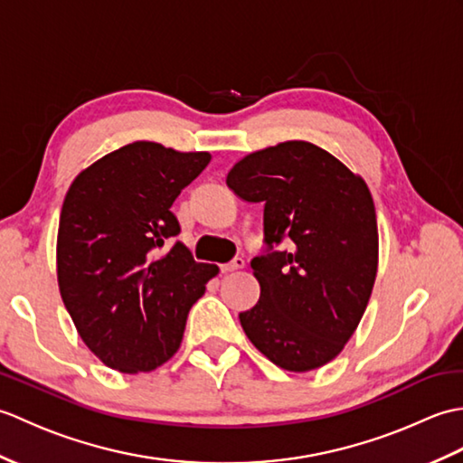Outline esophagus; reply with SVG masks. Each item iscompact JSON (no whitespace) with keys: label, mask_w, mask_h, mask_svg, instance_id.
Here are the masks:
<instances>
[{"label":"esophagus","mask_w":463,"mask_h":463,"mask_svg":"<svg viewBox=\"0 0 463 463\" xmlns=\"http://www.w3.org/2000/svg\"><path fill=\"white\" fill-rule=\"evenodd\" d=\"M241 269H244V259H241V257H237L234 260H231L229 264H222L221 267V270L226 274V272H234V270H241Z\"/></svg>","instance_id":"34e87169"}]
</instances>
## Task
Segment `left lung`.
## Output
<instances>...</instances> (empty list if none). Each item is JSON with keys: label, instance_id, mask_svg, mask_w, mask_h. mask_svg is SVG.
<instances>
[{"label": "left lung", "instance_id": "left-lung-1", "mask_svg": "<svg viewBox=\"0 0 463 463\" xmlns=\"http://www.w3.org/2000/svg\"><path fill=\"white\" fill-rule=\"evenodd\" d=\"M226 186L264 206L269 252L252 259L260 298L241 312L254 348L288 372L334 360L356 332L378 272V222L366 181L308 141L244 156ZM289 241L284 251L271 244Z\"/></svg>", "mask_w": 463, "mask_h": 463}]
</instances>
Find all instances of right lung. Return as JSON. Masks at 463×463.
<instances>
[{"label":"right lung","mask_w":463,"mask_h":463,"mask_svg":"<svg viewBox=\"0 0 463 463\" xmlns=\"http://www.w3.org/2000/svg\"><path fill=\"white\" fill-rule=\"evenodd\" d=\"M211 163L151 141L125 145L69 186L57 231V284L85 346L123 373L151 372L179 350L186 317L216 264L194 262L171 213Z\"/></svg>","instance_id":"1"}]
</instances>
